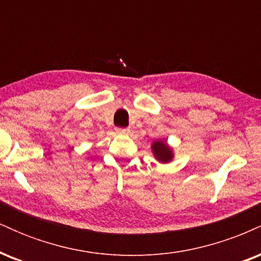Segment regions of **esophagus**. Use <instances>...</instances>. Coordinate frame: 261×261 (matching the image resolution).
I'll return each instance as SVG.
<instances>
[{"mask_svg": "<svg viewBox=\"0 0 261 261\" xmlns=\"http://www.w3.org/2000/svg\"><path fill=\"white\" fill-rule=\"evenodd\" d=\"M115 133L119 134V135H127L130 133V130L128 128H122V127H116L115 128Z\"/></svg>", "mask_w": 261, "mask_h": 261, "instance_id": "obj_1", "label": "esophagus"}]
</instances>
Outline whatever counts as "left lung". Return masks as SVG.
I'll return each mask as SVG.
<instances>
[{
	"label": "left lung",
	"instance_id": "8db88e82",
	"mask_svg": "<svg viewBox=\"0 0 261 261\" xmlns=\"http://www.w3.org/2000/svg\"><path fill=\"white\" fill-rule=\"evenodd\" d=\"M152 152H153L154 158L160 163H169L174 158V152L168 143L163 140H157L152 143Z\"/></svg>",
	"mask_w": 261,
	"mask_h": 261
}]
</instances>
